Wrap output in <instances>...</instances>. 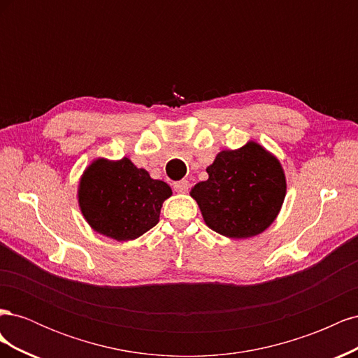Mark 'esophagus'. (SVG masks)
Returning <instances> with one entry per match:
<instances>
[{
  "label": "esophagus",
  "instance_id": "obj_1",
  "mask_svg": "<svg viewBox=\"0 0 358 358\" xmlns=\"http://www.w3.org/2000/svg\"><path fill=\"white\" fill-rule=\"evenodd\" d=\"M173 188H175V191L179 192V194H185L189 189V182L185 180V179L175 182V183H173Z\"/></svg>",
  "mask_w": 358,
  "mask_h": 358
}]
</instances>
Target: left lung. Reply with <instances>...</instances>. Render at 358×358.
I'll return each mask as SVG.
<instances>
[{"label": "left lung", "instance_id": "obj_1", "mask_svg": "<svg viewBox=\"0 0 358 358\" xmlns=\"http://www.w3.org/2000/svg\"><path fill=\"white\" fill-rule=\"evenodd\" d=\"M209 179L191 189L206 225L231 239L263 233L280 210L287 182L279 159L262 145L222 150L206 169Z\"/></svg>", "mask_w": 358, "mask_h": 358}]
</instances>
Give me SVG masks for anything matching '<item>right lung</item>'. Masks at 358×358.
<instances>
[{"label": "right lung", "mask_w": 358, "mask_h": 358, "mask_svg": "<svg viewBox=\"0 0 358 358\" xmlns=\"http://www.w3.org/2000/svg\"><path fill=\"white\" fill-rule=\"evenodd\" d=\"M171 196L166 182L149 176L128 158H99L83 171L79 206L91 229L117 242L134 241L155 227Z\"/></svg>", "instance_id": "1"}]
</instances>
